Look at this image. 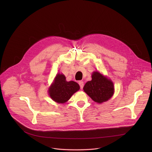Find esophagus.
<instances>
[{"mask_svg":"<svg viewBox=\"0 0 152 152\" xmlns=\"http://www.w3.org/2000/svg\"><path fill=\"white\" fill-rule=\"evenodd\" d=\"M79 86H80V88L81 90H82L83 87V82L82 81V80H80L79 82Z\"/></svg>","mask_w":152,"mask_h":152,"instance_id":"esophagus-1","label":"esophagus"}]
</instances>
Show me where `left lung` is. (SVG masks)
Here are the masks:
<instances>
[{
  "label": "left lung",
  "mask_w": 152,
  "mask_h": 152,
  "mask_svg": "<svg viewBox=\"0 0 152 152\" xmlns=\"http://www.w3.org/2000/svg\"><path fill=\"white\" fill-rule=\"evenodd\" d=\"M83 89L92 100L99 103L109 100L114 92L112 81L98 72L93 73L92 80L86 82Z\"/></svg>",
  "instance_id": "1"
}]
</instances>
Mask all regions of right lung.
Segmentation results:
<instances>
[{"label":"right lung","instance_id":"obj_1","mask_svg":"<svg viewBox=\"0 0 152 152\" xmlns=\"http://www.w3.org/2000/svg\"><path fill=\"white\" fill-rule=\"evenodd\" d=\"M80 88L79 84L74 81L67 82L62 74H58L53 83L49 88L50 97L55 102L64 103L67 102L71 96Z\"/></svg>","mask_w":152,"mask_h":152}]
</instances>
